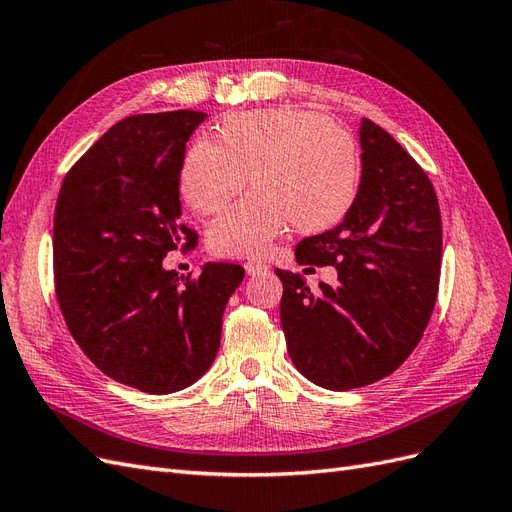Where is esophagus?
Instances as JSON below:
<instances>
[{"label": "esophagus", "mask_w": 512, "mask_h": 512, "mask_svg": "<svg viewBox=\"0 0 512 512\" xmlns=\"http://www.w3.org/2000/svg\"><path fill=\"white\" fill-rule=\"evenodd\" d=\"M243 267H245L247 275H260V273H267L269 271V267L265 265V262H260V260H247Z\"/></svg>", "instance_id": "esophagus-1"}]
</instances>
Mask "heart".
Wrapping results in <instances>:
<instances>
[{"mask_svg": "<svg viewBox=\"0 0 512 512\" xmlns=\"http://www.w3.org/2000/svg\"><path fill=\"white\" fill-rule=\"evenodd\" d=\"M222 145L198 138L185 153L181 194L198 213H218L252 173L254 188L209 228L218 256H258L292 222L322 230L344 218L359 183V153L327 117L273 108L226 119Z\"/></svg>", "mask_w": 512, "mask_h": 512, "instance_id": "b5f03b06", "label": "heart"}]
</instances>
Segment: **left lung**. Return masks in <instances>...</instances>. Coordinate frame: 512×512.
Here are the masks:
<instances>
[{
  "mask_svg": "<svg viewBox=\"0 0 512 512\" xmlns=\"http://www.w3.org/2000/svg\"><path fill=\"white\" fill-rule=\"evenodd\" d=\"M361 185L342 224L305 237L299 265L335 267L337 284L309 290L275 269L288 354L322 389L378 382L418 346L438 299L442 220L425 170L395 138L361 123Z\"/></svg>",
  "mask_w": 512,
  "mask_h": 512,
  "instance_id": "1",
  "label": "left lung"
}]
</instances>
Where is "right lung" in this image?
<instances>
[{
    "label": "right lung",
    "instance_id": "right-lung-1",
    "mask_svg": "<svg viewBox=\"0 0 512 512\" xmlns=\"http://www.w3.org/2000/svg\"><path fill=\"white\" fill-rule=\"evenodd\" d=\"M198 111L121 119L61 183L53 273L74 342L102 374L151 395L194 384L220 348L222 316L245 271L207 262L198 277L166 271L196 232L179 222L185 143Z\"/></svg>",
    "mask_w": 512,
    "mask_h": 512
}]
</instances>
